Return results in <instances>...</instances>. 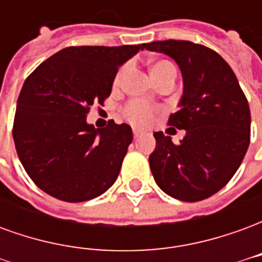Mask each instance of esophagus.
I'll return each instance as SVG.
<instances>
[{"label": "esophagus", "instance_id": "esophagus-1", "mask_svg": "<svg viewBox=\"0 0 262 262\" xmlns=\"http://www.w3.org/2000/svg\"><path fill=\"white\" fill-rule=\"evenodd\" d=\"M142 135H143V132L139 130V129H135V130H133V136H135V139H139V137H142Z\"/></svg>", "mask_w": 262, "mask_h": 262}]
</instances>
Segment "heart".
<instances>
[{"instance_id": "1", "label": "heart", "mask_w": 262, "mask_h": 262, "mask_svg": "<svg viewBox=\"0 0 262 262\" xmlns=\"http://www.w3.org/2000/svg\"><path fill=\"white\" fill-rule=\"evenodd\" d=\"M168 67H172L171 63L165 61V60H159V61H154L150 70H151V75L156 77V75H160L165 69ZM125 73V67L119 70V73L115 78V82L118 84L122 78V75ZM154 114V108L151 105H148L146 102H142V101H133L125 108V116L127 118V120H130L132 123L135 125L144 126L147 125L148 122L151 120V116Z\"/></svg>"}]
</instances>
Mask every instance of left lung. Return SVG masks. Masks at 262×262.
<instances>
[{
    "label": "left lung",
    "mask_w": 262,
    "mask_h": 262,
    "mask_svg": "<svg viewBox=\"0 0 262 262\" xmlns=\"http://www.w3.org/2000/svg\"><path fill=\"white\" fill-rule=\"evenodd\" d=\"M181 70L184 91L168 125L187 132L180 144L156 132L150 170L167 195L198 202L220 191L236 174L250 144V106L236 74L212 49L188 40L144 43Z\"/></svg>",
    "instance_id": "left-lung-1"
}]
</instances>
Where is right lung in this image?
Here are the masks:
<instances>
[{"label": "right lung", "mask_w": 262, "mask_h": 262, "mask_svg": "<svg viewBox=\"0 0 262 262\" xmlns=\"http://www.w3.org/2000/svg\"><path fill=\"white\" fill-rule=\"evenodd\" d=\"M143 45L71 46L45 60L24 82L15 112V147L42 191L66 202L102 195L119 176L133 140L126 123L95 129L86 123L94 103L111 95L120 66Z\"/></svg>", "instance_id": "add662e5"}]
</instances>
